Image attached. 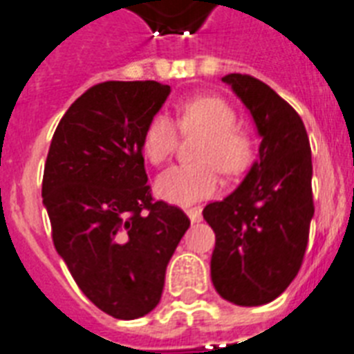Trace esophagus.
I'll return each instance as SVG.
<instances>
[{"instance_id": "1", "label": "esophagus", "mask_w": 354, "mask_h": 354, "mask_svg": "<svg viewBox=\"0 0 354 354\" xmlns=\"http://www.w3.org/2000/svg\"><path fill=\"white\" fill-rule=\"evenodd\" d=\"M187 212V216H189V218H191V221L192 223H200L201 219H203V216H201V209H187L185 210Z\"/></svg>"}]
</instances>
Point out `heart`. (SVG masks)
<instances>
[{
	"instance_id": "obj_1",
	"label": "heart",
	"mask_w": 354,
	"mask_h": 354,
	"mask_svg": "<svg viewBox=\"0 0 354 354\" xmlns=\"http://www.w3.org/2000/svg\"><path fill=\"white\" fill-rule=\"evenodd\" d=\"M178 129L167 115L156 113L142 135V153L151 165H162L176 149L178 131L200 135L192 149L194 163L174 165L156 180V194L174 205H191L219 191L218 169L236 176L252 162L254 145L248 133L237 127V113L216 95H198L176 106Z\"/></svg>"
}]
</instances>
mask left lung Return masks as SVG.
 Masks as SVG:
<instances>
[{
    "instance_id": "obj_1",
    "label": "left lung",
    "mask_w": 354,
    "mask_h": 354,
    "mask_svg": "<svg viewBox=\"0 0 354 354\" xmlns=\"http://www.w3.org/2000/svg\"><path fill=\"white\" fill-rule=\"evenodd\" d=\"M223 81L250 109L263 140L241 185L203 209L216 234L210 277L225 301L268 304L304 261L315 212L310 138L299 113L268 84L246 73Z\"/></svg>"
}]
</instances>
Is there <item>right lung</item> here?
I'll list each match as a JSON object with an SVG mask.
<instances>
[{"label": "right lung", "instance_id": "obj_1", "mask_svg": "<svg viewBox=\"0 0 354 354\" xmlns=\"http://www.w3.org/2000/svg\"><path fill=\"white\" fill-rule=\"evenodd\" d=\"M169 93L156 81L91 86L61 118L44 163L55 250L82 293L115 319L156 308L191 227L180 207L154 200L142 154L145 126Z\"/></svg>", "mask_w": 354, "mask_h": 354}]
</instances>
